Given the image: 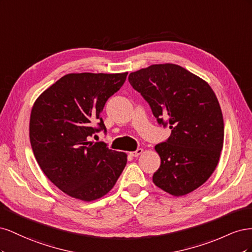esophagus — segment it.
<instances>
[{
	"label": "esophagus",
	"instance_id": "34e87169",
	"mask_svg": "<svg viewBox=\"0 0 252 252\" xmlns=\"http://www.w3.org/2000/svg\"><path fill=\"white\" fill-rule=\"evenodd\" d=\"M142 154H143V149H142V148H138V149H136L135 151L129 152V155H130L131 157H134V158L139 157V156H140V155H142Z\"/></svg>",
	"mask_w": 252,
	"mask_h": 252
}]
</instances>
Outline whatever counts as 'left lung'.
I'll return each instance as SVG.
<instances>
[{
  "label": "left lung",
  "instance_id": "left-lung-1",
  "mask_svg": "<svg viewBox=\"0 0 252 252\" xmlns=\"http://www.w3.org/2000/svg\"><path fill=\"white\" fill-rule=\"evenodd\" d=\"M158 123L171 134L155 147L161 166L155 185L174 196L193 191L217 168L224 143V121L216 94L197 75L175 64H156L129 74Z\"/></svg>",
  "mask_w": 252,
  "mask_h": 252
}]
</instances>
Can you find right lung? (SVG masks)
Here are the masks:
<instances>
[{
	"label": "right lung",
	"mask_w": 252,
	"mask_h": 252,
	"mask_svg": "<svg viewBox=\"0 0 252 252\" xmlns=\"http://www.w3.org/2000/svg\"><path fill=\"white\" fill-rule=\"evenodd\" d=\"M127 74H66L32 106L29 138L36 162L53 184L74 199L90 202L107 194L125 168V152L89 140L94 132H106L101 113Z\"/></svg>",
	"instance_id": "1"
}]
</instances>
